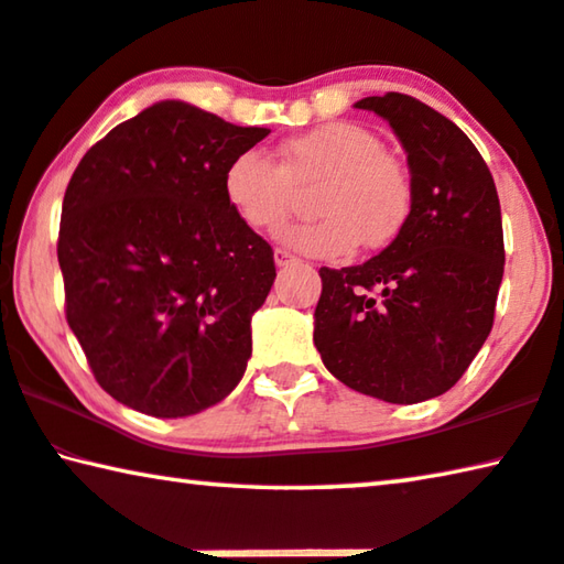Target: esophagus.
<instances>
[{
  "instance_id": "esophagus-1",
  "label": "esophagus",
  "mask_w": 564,
  "mask_h": 564,
  "mask_svg": "<svg viewBox=\"0 0 564 564\" xmlns=\"http://www.w3.org/2000/svg\"><path fill=\"white\" fill-rule=\"evenodd\" d=\"M294 262V254H290L288 249H274V264L276 267H288Z\"/></svg>"
}]
</instances>
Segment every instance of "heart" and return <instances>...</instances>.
Masks as SVG:
<instances>
[{"label": "heart", "instance_id": "heart-1", "mask_svg": "<svg viewBox=\"0 0 564 564\" xmlns=\"http://www.w3.org/2000/svg\"><path fill=\"white\" fill-rule=\"evenodd\" d=\"M319 184L312 212L319 219L294 224L282 241L302 254L335 259L355 247L383 249L405 229L413 212V176L383 141L355 123H325L284 141L282 163L247 149L224 169L221 188L231 212L254 231L288 221L297 188Z\"/></svg>", "mask_w": 564, "mask_h": 564}]
</instances>
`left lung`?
I'll use <instances>...</instances> for the list:
<instances>
[{"label":"left lung","mask_w":564,"mask_h":564,"mask_svg":"<svg viewBox=\"0 0 564 564\" xmlns=\"http://www.w3.org/2000/svg\"><path fill=\"white\" fill-rule=\"evenodd\" d=\"M391 123L409 153L413 212L366 264L319 267L315 348L352 391L388 403L446 393L491 333L505 274L494 178L462 128L403 93L355 102Z\"/></svg>","instance_id":"1"}]
</instances>
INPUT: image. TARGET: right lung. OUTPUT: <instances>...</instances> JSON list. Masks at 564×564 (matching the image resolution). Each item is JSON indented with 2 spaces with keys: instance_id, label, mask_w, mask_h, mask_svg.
<instances>
[{
  "instance_id": "1",
  "label": "right lung",
  "mask_w": 564,
  "mask_h": 564,
  "mask_svg": "<svg viewBox=\"0 0 564 564\" xmlns=\"http://www.w3.org/2000/svg\"><path fill=\"white\" fill-rule=\"evenodd\" d=\"M267 135L161 100L77 163L57 237L65 317L95 380L128 409L181 419L245 376L274 252L231 212L221 178Z\"/></svg>"
}]
</instances>
